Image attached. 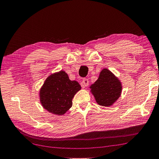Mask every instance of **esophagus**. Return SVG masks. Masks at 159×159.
Instances as JSON below:
<instances>
[{
  "label": "esophagus",
  "instance_id": "obj_1",
  "mask_svg": "<svg viewBox=\"0 0 159 159\" xmlns=\"http://www.w3.org/2000/svg\"><path fill=\"white\" fill-rule=\"evenodd\" d=\"M89 84V82L88 79H84L82 82V87H86V86H88Z\"/></svg>",
  "mask_w": 159,
  "mask_h": 159
}]
</instances>
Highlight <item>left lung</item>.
<instances>
[{
    "label": "left lung",
    "mask_w": 159,
    "mask_h": 159,
    "mask_svg": "<svg viewBox=\"0 0 159 159\" xmlns=\"http://www.w3.org/2000/svg\"><path fill=\"white\" fill-rule=\"evenodd\" d=\"M89 88L99 105L108 107L112 106L120 97L122 86L111 71L103 68L98 80Z\"/></svg>",
    "instance_id": "obj_1"
}]
</instances>
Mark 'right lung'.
I'll return each instance as SVG.
<instances>
[{
    "mask_svg": "<svg viewBox=\"0 0 159 159\" xmlns=\"http://www.w3.org/2000/svg\"><path fill=\"white\" fill-rule=\"evenodd\" d=\"M81 89L77 81H72L64 70L47 77L39 90L41 106L52 114L62 116L73 105V98Z\"/></svg>",
    "mask_w": 159,
    "mask_h": 159,
    "instance_id": "obj_1",
    "label": "right lung"
}]
</instances>
